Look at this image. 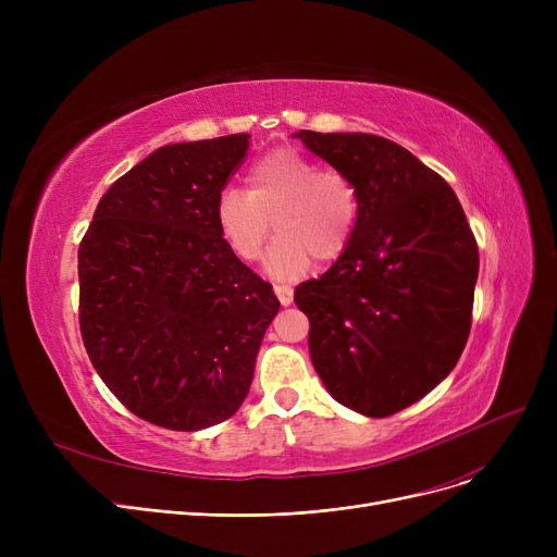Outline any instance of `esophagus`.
Returning <instances> with one entry per match:
<instances>
[{
  "label": "esophagus",
  "instance_id": "obj_1",
  "mask_svg": "<svg viewBox=\"0 0 557 557\" xmlns=\"http://www.w3.org/2000/svg\"><path fill=\"white\" fill-rule=\"evenodd\" d=\"M273 288H275V296L280 298V302H282L284 307H288L290 302H294V288L286 286V284H275Z\"/></svg>",
  "mask_w": 557,
  "mask_h": 557
}]
</instances>
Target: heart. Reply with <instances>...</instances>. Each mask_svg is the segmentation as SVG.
<instances>
[{"label": "heart", "instance_id": "1", "mask_svg": "<svg viewBox=\"0 0 557 557\" xmlns=\"http://www.w3.org/2000/svg\"><path fill=\"white\" fill-rule=\"evenodd\" d=\"M248 191L221 189L216 225L230 250L255 261L271 225L277 239L267 267L277 277H298L315 261L338 259L359 225V191L338 169L320 164L296 149H275L248 171Z\"/></svg>", "mask_w": 557, "mask_h": 557}]
</instances>
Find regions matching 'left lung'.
<instances>
[{"label":"left lung","instance_id":"8db88e82","mask_svg":"<svg viewBox=\"0 0 557 557\" xmlns=\"http://www.w3.org/2000/svg\"><path fill=\"white\" fill-rule=\"evenodd\" d=\"M296 137L359 191L349 248L296 288L309 355L336 401L388 418L433 391L470 338L479 246L443 175L368 133Z\"/></svg>","mask_w":557,"mask_h":557}]
</instances>
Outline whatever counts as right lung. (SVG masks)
Listing matches in <instances>:
<instances>
[{
  "label": "right lung",
  "instance_id": "1",
  "mask_svg": "<svg viewBox=\"0 0 557 557\" xmlns=\"http://www.w3.org/2000/svg\"><path fill=\"white\" fill-rule=\"evenodd\" d=\"M246 153L244 133L162 146L110 185L78 248L87 357L156 426L198 431L237 413L280 311L216 225V198Z\"/></svg>",
  "mask_w": 557,
  "mask_h": 557
}]
</instances>
